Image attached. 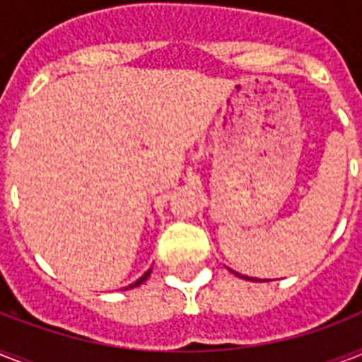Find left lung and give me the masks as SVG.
<instances>
[{
  "label": "left lung",
  "mask_w": 362,
  "mask_h": 362,
  "mask_svg": "<svg viewBox=\"0 0 362 362\" xmlns=\"http://www.w3.org/2000/svg\"><path fill=\"white\" fill-rule=\"evenodd\" d=\"M233 272H235V270H233ZM235 274H237V272H235ZM237 276H240V274H237ZM240 278H244V280H253V278H250V276H240ZM257 281V280H255Z\"/></svg>",
  "instance_id": "obj_1"
}]
</instances>
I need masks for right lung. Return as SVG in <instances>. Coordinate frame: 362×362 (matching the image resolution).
I'll return each mask as SVG.
<instances>
[{
    "label": "right lung",
    "mask_w": 362,
    "mask_h": 362,
    "mask_svg": "<svg viewBox=\"0 0 362 362\" xmlns=\"http://www.w3.org/2000/svg\"><path fill=\"white\" fill-rule=\"evenodd\" d=\"M150 272H152V269L148 270V272H144V274H142V276H141V278H139V280H136V281H135V284H131V286H129V287H136V286H141L142 281H146V278H148V276H150ZM129 287H125V289H129Z\"/></svg>",
    "instance_id": "right-lung-1"
}]
</instances>
